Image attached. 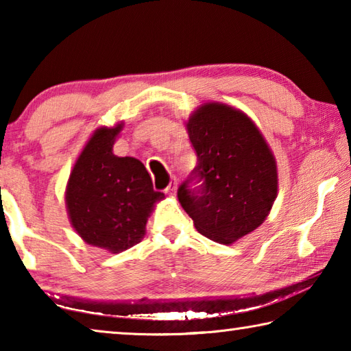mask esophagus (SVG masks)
Returning a JSON list of instances; mask_svg holds the SVG:
<instances>
[{"mask_svg":"<svg viewBox=\"0 0 351 351\" xmlns=\"http://www.w3.org/2000/svg\"><path fill=\"white\" fill-rule=\"evenodd\" d=\"M176 187H178V182H176L175 178H171L167 189H165V193L170 195V197H173V195L176 193Z\"/></svg>","mask_w":351,"mask_h":351,"instance_id":"esophagus-1","label":"esophagus"}]
</instances>
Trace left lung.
<instances>
[{
    "label": "left lung",
    "mask_w": 351,
    "mask_h": 351,
    "mask_svg": "<svg viewBox=\"0 0 351 351\" xmlns=\"http://www.w3.org/2000/svg\"><path fill=\"white\" fill-rule=\"evenodd\" d=\"M186 130L198 162L178 199L199 234L232 245L269 215L278 192L274 153L245 111L221 102L199 105ZM193 179L204 181L198 191L186 186Z\"/></svg>",
    "instance_id": "8db88e82"
}]
</instances>
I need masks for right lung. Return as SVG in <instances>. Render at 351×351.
Instances as JSON below:
<instances>
[{
	"label": "right lung",
	"mask_w": 351,
	"mask_h": 351,
	"mask_svg": "<svg viewBox=\"0 0 351 351\" xmlns=\"http://www.w3.org/2000/svg\"><path fill=\"white\" fill-rule=\"evenodd\" d=\"M122 128L123 122H117L94 130L64 190L68 218L77 235L111 254L127 251L144 239L148 217L165 198L153 190L139 159L112 153Z\"/></svg>",
	"instance_id": "right-lung-1"
}]
</instances>
